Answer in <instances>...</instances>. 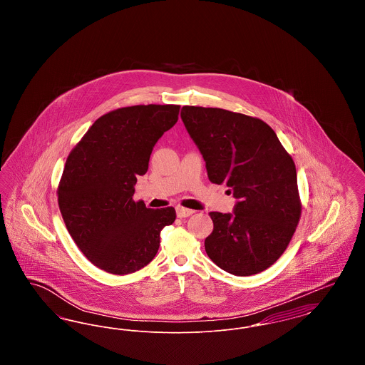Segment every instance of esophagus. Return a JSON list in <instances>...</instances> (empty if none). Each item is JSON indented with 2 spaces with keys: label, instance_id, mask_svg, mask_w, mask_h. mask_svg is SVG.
Instances as JSON below:
<instances>
[{
  "label": "esophagus",
  "instance_id": "34e87169",
  "mask_svg": "<svg viewBox=\"0 0 365 365\" xmlns=\"http://www.w3.org/2000/svg\"><path fill=\"white\" fill-rule=\"evenodd\" d=\"M194 213V210L192 209L183 208V207H178L176 208V215H178V217H189Z\"/></svg>",
  "mask_w": 365,
  "mask_h": 365
}]
</instances>
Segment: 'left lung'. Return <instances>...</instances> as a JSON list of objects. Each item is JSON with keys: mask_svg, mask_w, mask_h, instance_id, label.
Wrapping results in <instances>:
<instances>
[{"mask_svg": "<svg viewBox=\"0 0 365 365\" xmlns=\"http://www.w3.org/2000/svg\"><path fill=\"white\" fill-rule=\"evenodd\" d=\"M180 118L209 180L226 183L238 200L234 213H209V259L237 277L259 274L283 255L301 217L293 158L257 118L202 106H183Z\"/></svg>", "mask_w": 365, "mask_h": 365, "instance_id": "left-lung-1", "label": "left lung"}]
</instances>
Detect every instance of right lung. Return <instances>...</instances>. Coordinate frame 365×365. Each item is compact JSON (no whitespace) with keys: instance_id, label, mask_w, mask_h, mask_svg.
<instances>
[{"instance_id":"add662e5","label":"right lung","mask_w":365,"mask_h":365,"mask_svg":"<svg viewBox=\"0 0 365 365\" xmlns=\"http://www.w3.org/2000/svg\"><path fill=\"white\" fill-rule=\"evenodd\" d=\"M179 105H134L97 119L67 157L57 189L66 227L81 252L113 275L155 259L173 207L146 208L133 200L157 140L178 122Z\"/></svg>"}]
</instances>
